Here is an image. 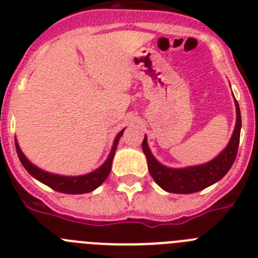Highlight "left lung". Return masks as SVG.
Here are the masks:
<instances>
[{"mask_svg":"<svg viewBox=\"0 0 258 258\" xmlns=\"http://www.w3.org/2000/svg\"><path fill=\"white\" fill-rule=\"evenodd\" d=\"M234 101H235L236 108V122L231 138L226 147L217 156L204 164L183 166V168H170V166L164 165L152 155L149 147V142H147V136H145V140L142 142V150L147 159L149 172L154 181L164 191L173 194L198 192V191L204 190L218 182L229 172L235 161L236 154H238L241 129L240 108H239L236 99Z\"/></svg>","mask_w":258,"mask_h":258,"instance_id":"left-lung-1","label":"left lung"}]
</instances>
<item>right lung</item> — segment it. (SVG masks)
<instances>
[{
  "label": "right lung",
  "mask_w": 258,
  "mask_h": 258,
  "mask_svg": "<svg viewBox=\"0 0 258 258\" xmlns=\"http://www.w3.org/2000/svg\"><path fill=\"white\" fill-rule=\"evenodd\" d=\"M124 131L125 129H122L121 132H118L117 136L115 137L112 147H111V151H109L108 156H107V159L104 160V163L102 164L101 166H98L97 169H94L93 172L81 175H61L55 174V173L46 172V170L41 169L37 165H35L32 161H29L28 157L23 154L22 149H20V146L17 140H15V147H17V152L18 156H19L20 163L23 164V166L26 168L27 172H28L33 178L42 182V183L49 186V187H51L52 190L58 191V192L77 195V194L92 192L95 188L99 187V186L104 182V179L108 177L109 172H111V168H112V160L113 156H115L116 149H117L118 141L121 138Z\"/></svg>",
  "instance_id": "add662e5"
}]
</instances>
